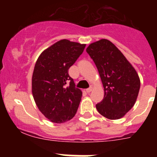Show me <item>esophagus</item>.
I'll list each match as a JSON object with an SVG mask.
<instances>
[{"label":"esophagus","instance_id":"1","mask_svg":"<svg viewBox=\"0 0 157 157\" xmlns=\"http://www.w3.org/2000/svg\"><path fill=\"white\" fill-rule=\"evenodd\" d=\"M86 92H87V93H90L91 91H92V87H91H91H89V89H86Z\"/></svg>","mask_w":157,"mask_h":157}]
</instances>
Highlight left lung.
<instances>
[{
  "mask_svg": "<svg viewBox=\"0 0 157 157\" xmlns=\"http://www.w3.org/2000/svg\"><path fill=\"white\" fill-rule=\"evenodd\" d=\"M86 52L96 65L104 88L103 100L96 105L97 111L110 120L122 117L134 106L140 91L136 70L109 40L90 44Z\"/></svg>",
  "mask_w": 157,
  "mask_h": 157,
  "instance_id": "left-lung-1",
  "label": "left lung"
}]
</instances>
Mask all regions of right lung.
<instances>
[{
    "mask_svg": "<svg viewBox=\"0 0 157 157\" xmlns=\"http://www.w3.org/2000/svg\"><path fill=\"white\" fill-rule=\"evenodd\" d=\"M86 44L61 40L39 56L32 75V94L41 113L63 123L76 114L82 91L75 87L68 69L82 55Z\"/></svg>",
    "mask_w": 157,
    "mask_h": 157,
    "instance_id": "right-lung-1",
    "label": "right lung"
}]
</instances>
